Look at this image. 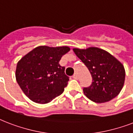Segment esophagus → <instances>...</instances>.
I'll return each mask as SVG.
<instances>
[{"label": "esophagus", "mask_w": 133, "mask_h": 133, "mask_svg": "<svg viewBox=\"0 0 133 133\" xmlns=\"http://www.w3.org/2000/svg\"><path fill=\"white\" fill-rule=\"evenodd\" d=\"M72 78L75 79H78V75H77V73L74 74V75L72 76Z\"/></svg>", "instance_id": "1"}]
</instances>
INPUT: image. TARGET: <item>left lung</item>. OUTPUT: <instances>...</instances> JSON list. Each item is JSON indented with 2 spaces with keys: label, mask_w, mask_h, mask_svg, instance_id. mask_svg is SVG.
<instances>
[{
  "label": "left lung",
  "mask_w": 133,
  "mask_h": 133,
  "mask_svg": "<svg viewBox=\"0 0 133 133\" xmlns=\"http://www.w3.org/2000/svg\"><path fill=\"white\" fill-rule=\"evenodd\" d=\"M73 51L86 65L92 77L90 86L83 90L89 99L103 103L119 94L124 85L126 72L124 65L117 58L97 47L73 48Z\"/></svg>",
  "instance_id": "8db88e82"
}]
</instances>
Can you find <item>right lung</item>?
<instances>
[{
  "label": "right lung",
  "mask_w": 133,
  "mask_h": 133,
  "mask_svg": "<svg viewBox=\"0 0 133 133\" xmlns=\"http://www.w3.org/2000/svg\"><path fill=\"white\" fill-rule=\"evenodd\" d=\"M70 50L68 46H38L18 61L16 79L30 100L45 104L63 92L69 79L59 61Z\"/></svg>",
  "instance_id": "1"
}]
</instances>
